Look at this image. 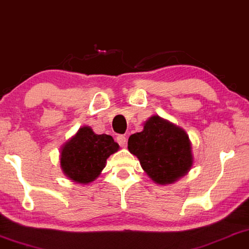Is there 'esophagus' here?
<instances>
[{"mask_svg": "<svg viewBox=\"0 0 249 249\" xmlns=\"http://www.w3.org/2000/svg\"><path fill=\"white\" fill-rule=\"evenodd\" d=\"M117 142H119V145H120L121 147H124V146L127 145V137H125L124 135H119L117 137Z\"/></svg>", "mask_w": 249, "mask_h": 249, "instance_id": "1", "label": "esophagus"}]
</instances>
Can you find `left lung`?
Listing matches in <instances>:
<instances>
[{
	"mask_svg": "<svg viewBox=\"0 0 249 249\" xmlns=\"http://www.w3.org/2000/svg\"><path fill=\"white\" fill-rule=\"evenodd\" d=\"M128 149L137 156L149 178L161 185L176 181L193 164L188 135L159 115L149 118L144 130L129 137Z\"/></svg>",
	"mask_w": 249,
	"mask_h": 249,
	"instance_id": "left-lung-1",
	"label": "left lung"
}]
</instances>
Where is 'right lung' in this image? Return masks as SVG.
I'll use <instances>...</instances> for the list:
<instances>
[{
  "label": "right lung",
  "mask_w": 249,
  "mask_h": 249,
  "mask_svg": "<svg viewBox=\"0 0 249 249\" xmlns=\"http://www.w3.org/2000/svg\"><path fill=\"white\" fill-rule=\"evenodd\" d=\"M119 149L108 135H96L83 127L61 151V168L73 181L87 183L95 180L104 169L107 159Z\"/></svg>",
  "instance_id": "right-lung-1"
}]
</instances>
